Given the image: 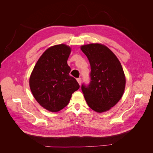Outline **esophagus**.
Segmentation results:
<instances>
[{
  "label": "esophagus",
  "instance_id": "obj_1",
  "mask_svg": "<svg viewBox=\"0 0 153 153\" xmlns=\"http://www.w3.org/2000/svg\"><path fill=\"white\" fill-rule=\"evenodd\" d=\"M77 81L78 82V83H79V84L80 85H81V78H77Z\"/></svg>",
  "mask_w": 153,
  "mask_h": 153
}]
</instances>
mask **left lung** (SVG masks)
<instances>
[{"mask_svg":"<svg viewBox=\"0 0 153 153\" xmlns=\"http://www.w3.org/2000/svg\"><path fill=\"white\" fill-rule=\"evenodd\" d=\"M91 64V82L81 89L91 108L102 113L115 106L124 93L126 79L121 63L106 46L91 43L81 47Z\"/></svg>","mask_w":153,"mask_h":153,"instance_id":"8db88e82","label":"left lung"}]
</instances>
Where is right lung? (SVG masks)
Listing matches in <instances>:
<instances>
[{"mask_svg": "<svg viewBox=\"0 0 153 153\" xmlns=\"http://www.w3.org/2000/svg\"><path fill=\"white\" fill-rule=\"evenodd\" d=\"M71 48L64 44L53 46L40 56L30 77V87L41 106L51 112L58 111L69 103L79 84L69 75L67 61Z\"/></svg>", "mask_w": 153, "mask_h": 153, "instance_id": "add662e5", "label": "right lung"}]
</instances>
